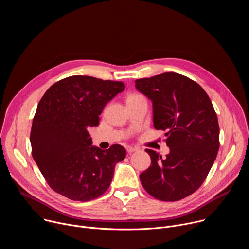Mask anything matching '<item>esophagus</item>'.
<instances>
[{"instance_id":"esophagus-1","label":"esophagus","mask_w":249,"mask_h":249,"mask_svg":"<svg viewBox=\"0 0 249 249\" xmlns=\"http://www.w3.org/2000/svg\"><path fill=\"white\" fill-rule=\"evenodd\" d=\"M136 151H138V149L135 148V147H128V148H127V152H128L129 154L134 153V152H136Z\"/></svg>"}]
</instances>
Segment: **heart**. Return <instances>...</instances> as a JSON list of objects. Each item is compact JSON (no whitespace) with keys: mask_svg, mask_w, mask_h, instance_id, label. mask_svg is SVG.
<instances>
[{"mask_svg":"<svg viewBox=\"0 0 249 249\" xmlns=\"http://www.w3.org/2000/svg\"><path fill=\"white\" fill-rule=\"evenodd\" d=\"M139 96H142L141 94H138V93H132V94H130L128 97H127V99H129V98H134V97H139Z\"/></svg>","mask_w":249,"mask_h":249,"instance_id":"obj_1","label":"heart"}]
</instances>
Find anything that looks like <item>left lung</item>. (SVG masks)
Returning a JSON list of instances; mask_svg holds the SVG:
<instances>
[{
	"label": "left lung",
	"mask_w": 249,
	"mask_h": 249,
	"mask_svg": "<svg viewBox=\"0 0 249 249\" xmlns=\"http://www.w3.org/2000/svg\"><path fill=\"white\" fill-rule=\"evenodd\" d=\"M135 83L153 101L154 126L165 131L169 148L165 158L146 150L152 162L140 174L141 183L156 199L181 200L202 185L217 158V114L202 87L180 74L163 73Z\"/></svg>",
	"instance_id": "8db88e82"
}]
</instances>
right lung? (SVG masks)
I'll return each mask as SVG.
<instances>
[{
	"label": "right lung",
	"mask_w": 249,
	"mask_h": 249,
	"mask_svg": "<svg viewBox=\"0 0 249 249\" xmlns=\"http://www.w3.org/2000/svg\"><path fill=\"white\" fill-rule=\"evenodd\" d=\"M125 89L122 82L72 76L52 85L40 99L30 132L31 154L49 186L74 201L87 202L108 189L115 164L126 150L93 147L104 106Z\"/></svg>",
	"instance_id": "right-lung-1"
}]
</instances>
